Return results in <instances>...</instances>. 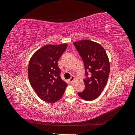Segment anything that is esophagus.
<instances>
[{"mask_svg": "<svg viewBox=\"0 0 135 135\" xmlns=\"http://www.w3.org/2000/svg\"><path fill=\"white\" fill-rule=\"evenodd\" d=\"M74 79H75V76H73V75H72V76H71V77L70 78V79H69V81H70V83H71V82H73V80H74Z\"/></svg>", "mask_w": 135, "mask_h": 135, "instance_id": "esophagus-1", "label": "esophagus"}]
</instances>
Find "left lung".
<instances>
[{"label": "left lung", "mask_w": 135, "mask_h": 135, "mask_svg": "<svg viewBox=\"0 0 135 135\" xmlns=\"http://www.w3.org/2000/svg\"><path fill=\"white\" fill-rule=\"evenodd\" d=\"M74 46L83 61L85 68V88L78 95L86 101L99 97L107 83L110 63L104 48L89 40L74 42Z\"/></svg>", "instance_id": "obj_1"}]
</instances>
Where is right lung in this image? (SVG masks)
<instances>
[{
	"label": "right lung",
	"instance_id": "add662e5",
	"mask_svg": "<svg viewBox=\"0 0 135 135\" xmlns=\"http://www.w3.org/2000/svg\"><path fill=\"white\" fill-rule=\"evenodd\" d=\"M67 47V44L46 45L36 51L29 61L30 83L40 99L47 103L59 100L68 85L61 79L57 64Z\"/></svg>",
	"mask_w": 135,
	"mask_h": 135
}]
</instances>
